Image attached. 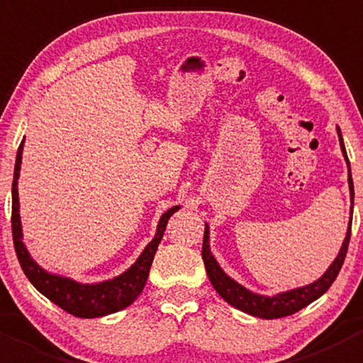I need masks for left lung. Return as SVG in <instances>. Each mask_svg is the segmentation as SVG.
<instances>
[{"label":"left lung","mask_w":363,"mask_h":363,"mask_svg":"<svg viewBox=\"0 0 363 363\" xmlns=\"http://www.w3.org/2000/svg\"><path fill=\"white\" fill-rule=\"evenodd\" d=\"M337 135H339V144H340V149H342V155L347 161V170H350V175H347V184H350L351 203H353L354 189H353V179H351L350 160H347L346 147H344L342 135H340L339 128H337ZM351 212H353V205H351ZM350 237H351V219H350V225H347L346 237H344V242L342 246H340L337 258L332 262V265L328 267L327 272H325L318 281L307 284V286L295 288V290H290V291H283V294H277L274 296L252 294V291L247 290V288H244L242 284H239L237 281H233L232 277H228L225 272H223L219 263L216 262V258L212 256L211 247H208L207 223H205L202 258L205 263V270H207V276L208 279H211V284L214 286V290L230 303V306L242 311V313L251 314V316L263 318V320H274V318H284V316H290V314H295L296 311L303 309V307L309 306L311 302L320 298V296L332 286V283H334L335 277H337L340 267H342L344 258H346Z\"/></svg>","instance_id":"8db88e82"}]
</instances>
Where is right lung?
I'll return each instance as SVG.
<instances>
[{
	"mask_svg": "<svg viewBox=\"0 0 363 363\" xmlns=\"http://www.w3.org/2000/svg\"><path fill=\"white\" fill-rule=\"evenodd\" d=\"M23 147L24 140L21 142L19 151L16 158V170H13V184H12V235L13 246H16L17 258H19L21 267H23L26 277L31 281L33 286L45 295L50 302L60 306L61 309L73 314L77 318H100L107 314L117 313L124 309L130 303L137 300V296L142 294L147 281L149 270H151L152 259H155L158 244L163 239L164 228L170 219V216L175 211H179V205L168 208L161 216L158 223V230L151 242L145 246L142 255L138 256L137 262L123 272L121 276L113 279L104 281L96 284H82L69 277H61L56 274H49L43 270L35 259L31 258L28 250L23 242V226H21V214H19V193H17V179L21 172V161H23Z\"/></svg>",
	"mask_w": 363,
	"mask_h": 363,
	"instance_id": "obj_1",
	"label": "right lung"
}]
</instances>
